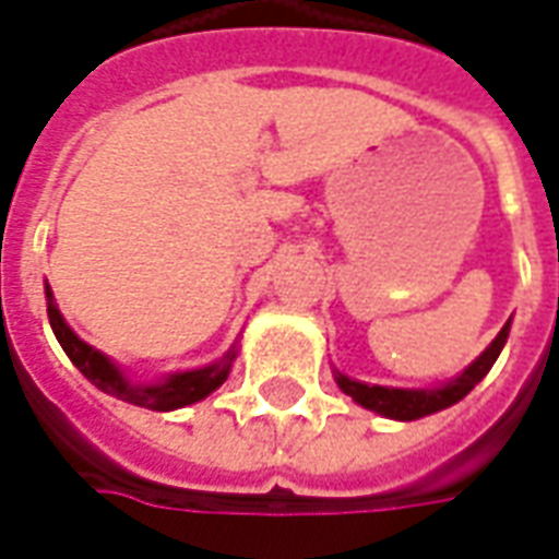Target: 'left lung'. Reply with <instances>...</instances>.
I'll return each instance as SVG.
<instances>
[{
  "instance_id": "8db88e82",
  "label": "left lung",
  "mask_w": 559,
  "mask_h": 559,
  "mask_svg": "<svg viewBox=\"0 0 559 559\" xmlns=\"http://www.w3.org/2000/svg\"><path fill=\"white\" fill-rule=\"evenodd\" d=\"M510 337V322L498 332V337L483 349L477 361H471L456 379L438 384V388H384V384H367L358 379L343 376L341 370H334V382L343 394L353 396L355 403L364 408H370L376 415L391 417V420H417V417L436 415L441 408H450L459 403L462 396H468L474 391V384L483 382V376L489 373L491 364L498 361L503 343Z\"/></svg>"
}]
</instances>
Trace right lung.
<instances>
[{"mask_svg":"<svg viewBox=\"0 0 559 559\" xmlns=\"http://www.w3.org/2000/svg\"><path fill=\"white\" fill-rule=\"evenodd\" d=\"M47 317L49 325H52V334L59 337L61 349L68 353V358L76 367L80 373L88 379L91 384H97L100 391H106L109 396H118L123 403H132V406L153 408V412H175V408L192 406L198 400H204L216 391L218 384H225L230 367L237 361V343L227 349L218 361L206 364V367H198V370H183V373H171L159 379V382L151 384H135L127 379L118 364L111 361L109 355H103L100 349H94L88 343L82 341L80 334L70 329L64 317H61L59 305L52 299V290L47 284Z\"/></svg>","mask_w":559,"mask_h":559,"instance_id":"1","label":"right lung"}]
</instances>
